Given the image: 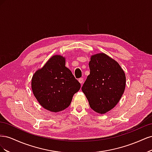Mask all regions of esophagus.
<instances>
[{"instance_id": "1", "label": "esophagus", "mask_w": 152, "mask_h": 152, "mask_svg": "<svg viewBox=\"0 0 152 152\" xmlns=\"http://www.w3.org/2000/svg\"><path fill=\"white\" fill-rule=\"evenodd\" d=\"M79 81L81 84H82L84 83V79H83V78H80V79H79Z\"/></svg>"}]
</instances>
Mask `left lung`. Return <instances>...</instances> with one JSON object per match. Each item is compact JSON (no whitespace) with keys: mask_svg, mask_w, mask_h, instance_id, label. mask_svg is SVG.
Returning a JSON list of instances; mask_svg holds the SVG:
<instances>
[{"mask_svg":"<svg viewBox=\"0 0 152 152\" xmlns=\"http://www.w3.org/2000/svg\"><path fill=\"white\" fill-rule=\"evenodd\" d=\"M90 74L82 87L90 107L104 114L115 107L126 87V75L119 64L104 53L91 57Z\"/></svg>","mask_w":152,"mask_h":152,"instance_id":"1","label":"left lung"}]
</instances>
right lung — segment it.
Masks as SVG:
<instances>
[{
    "mask_svg": "<svg viewBox=\"0 0 152 152\" xmlns=\"http://www.w3.org/2000/svg\"><path fill=\"white\" fill-rule=\"evenodd\" d=\"M80 84L65 66V58L60 55L50 58L36 71L31 79V89L43 108L53 112L66 109Z\"/></svg>",
    "mask_w": 152,
    "mask_h": 152,
    "instance_id": "1",
    "label": "right lung"
}]
</instances>
